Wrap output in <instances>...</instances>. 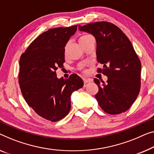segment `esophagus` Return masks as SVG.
<instances>
[{"label":"esophagus","instance_id":"34e87169","mask_svg":"<svg viewBox=\"0 0 154 154\" xmlns=\"http://www.w3.org/2000/svg\"><path fill=\"white\" fill-rule=\"evenodd\" d=\"M92 82V80L90 79H84V87H86L87 86V84L90 83V82Z\"/></svg>","mask_w":154,"mask_h":154}]
</instances>
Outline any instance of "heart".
Masks as SVG:
<instances>
[{
  "instance_id": "obj_1",
  "label": "heart",
  "mask_w": 154,
  "mask_h": 154,
  "mask_svg": "<svg viewBox=\"0 0 154 154\" xmlns=\"http://www.w3.org/2000/svg\"><path fill=\"white\" fill-rule=\"evenodd\" d=\"M91 37H92V36L90 35V34H83V35H82L81 36H80L79 42L81 44H82V43H84L85 41H86L89 38H91ZM65 50H66V48H65Z\"/></svg>"
}]
</instances>
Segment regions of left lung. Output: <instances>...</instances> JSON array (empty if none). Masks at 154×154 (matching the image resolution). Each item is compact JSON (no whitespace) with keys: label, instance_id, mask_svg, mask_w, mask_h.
<instances>
[{"label":"left lung","instance_id":"1","mask_svg":"<svg viewBox=\"0 0 154 154\" xmlns=\"http://www.w3.org/2000/svg\"><path fill=\"white\" fill-rule=\"evenodd\" d=\"M80 31L91 33L97 41V60L102 65L97 72L108 77L95 98L103 111L111 115L127 111L140 90L141 63L134 48L121 29L111 23L98 21L79 26Z\"/></svg>","mask_w":154,"mask_h":154}]
</instances>
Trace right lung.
Returning <instances> with one entry per match:
<instances>
[{
  "label": "right lung",
  "mask_w": 154,
  "mask_h": 154,
  "mask_svg": "<svg viewBox=\"0 0 154 154\" xmlns=\"http://www.w3.org/2000/svg\"><path fill=\"white\" fill-rule=\"evenodd\" d=\"M77 26L56 27L44 32L20 57L18 83L25 100L45 120L57 122L69 113L72 92L84 86L77 74L68 79L57 77L56 70L65 62V45Z\"/></svg>",
  "instance_id": "1"
}]
</instances>
